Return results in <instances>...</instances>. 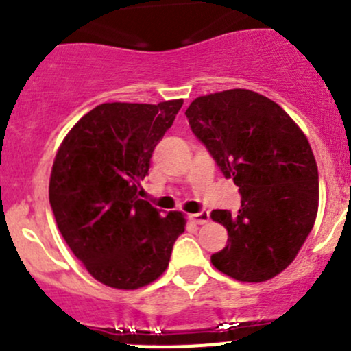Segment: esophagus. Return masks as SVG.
<instances>
[{
  "label": "esophagus",
  "instance_id": "obj_1",
  "mask_svg": "<svg viewBox=\"0 0 351 351\" xmlns=\"http://www.w3.org/2000/svg\"><path fill=\"white\" fill-rule=\"evenodd\" d=\"M208 219H210V215H208L207 210H200L197 214L190 215V221H193L195 224H207Z\"/></svg>",
  "mask_w": 351,
  "mask_h": 351
}]
</instances>
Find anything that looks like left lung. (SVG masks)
I'll return each instance as SVG.
<instances>
[{
    "label": "left lung",
    "instance_id": "obj_1",
    "mask_svg": "<svg viewBox=\"0 0 351 351\" xmlns=\"http://www.w3.org/2000/svg\"><path fill=\"white\" fill-rule=\"evenodd\" d=\"M192 132L241 193V208L212 210L228 246L212 265L239 282L285 270L313 229L319 202L316 159L280 105L250 90L198 97L185 112Z\"/></svg>",
    "mask_w": 351,
    "mask_h": 351
}]
</instances>
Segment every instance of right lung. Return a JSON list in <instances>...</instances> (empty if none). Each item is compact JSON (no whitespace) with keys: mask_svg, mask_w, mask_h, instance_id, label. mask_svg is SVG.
<instances>
[{"mask_svg":"<svg viewBox=\"0 0 351 351\" xmlns=\"http://www.w3.org/2000/svg\"><path fill=\"white\" fill-rule=\"evenodd\" d=\"M182 105L101 104L81 117L56 154L49 202L59 231L91 277L113 289L156 280L185 231L182 212L161 215L137 195Z\"/></svg>","mask_w":351,"mask_h":351,"instance_id":"right-lung-1","label":"right lung"}]
</instances>
